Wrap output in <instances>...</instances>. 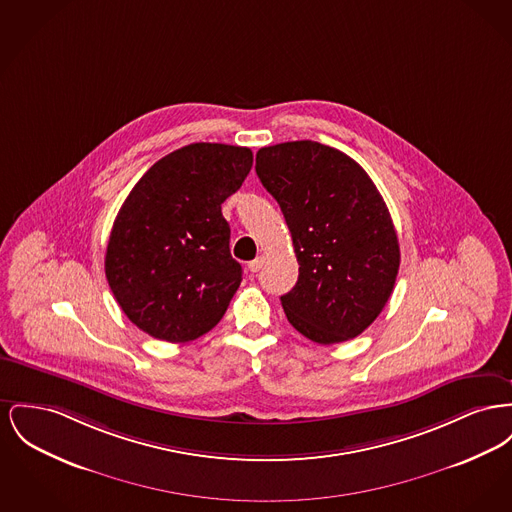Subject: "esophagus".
<instances>
[{"mask_svg": "<svg viewBox=\"0 0 512 512\" xmlns=\"http://www.w3.org/2000/svg\"><path fill=\"white\" fill-rule=\"evenodd\" d=\"M263 263H265V259H263V257H257V259H253V261L247 263V269H249V272H259L261 271V267H263Z\"/></svg>", "mask_w": 512, "mask_h": 512, "instance_id": "1", "label": "esophagus"}]
</instances>
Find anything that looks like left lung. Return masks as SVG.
Here are the masks:
<instances>
[{"label": "left lung", "mask_w": 512, "mask_h": 512, "mask_svg": "<svg viewBox=\"0 0 512 512\" xmlns=\"http://www.w3.org/2000/svg\"><path fill=\"white\" fill-rule=\"evenodd\" d=\"M255 162L300 263L280 298L290 325L317 344L356 338L391 298L400 265L381 193L356 160L315 141L263 147Z\"/></svg>", "instance_id": "obj_1"}]
</instances>
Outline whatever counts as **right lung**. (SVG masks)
<instances>
[{
  "mask_svg": "<svg viewBox=\"0 0 512 512\" xmlns=\"http://www.w3.org/2000/svg\"><path fill=\"white\" fill-rule=\"evenodd\" d=\"M253 166L247 147L193 143L135 183L114 220L104 271L127 319L166 342L211 331L240 288L222 203Z\"/></svg>",
  "mask_w": 512,
  "mask_h": 512,
  "instance_id": "right-lung-1",
  "label": "right lung"
}]
</instances>
